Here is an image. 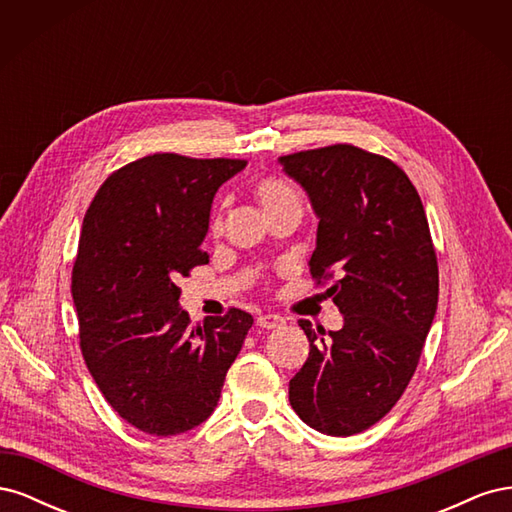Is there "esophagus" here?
Instances as JSON below:
<instances>
[{"mask_svg":"<svg viewBox=\"0 0 512 512\" xmlns=\"http://www.w3.org/2000/svg\"><path fill=\"white\" fill-rule=\"evenodd\" d=\"M256 324L260 329H280V327H284V318L280 316V314H262V316H258V320H256Z\"/></svg>","mask_w":512,"mask_h":512,"instance_id":"1","label":"esophagus"}]
</instances>
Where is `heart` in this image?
<instances>
[{
  "label": "heart",
  "mask_w": 512,
  "mask_h": 512,
  "mask_svg": "<svg viewBox=\"0 0 512 512\" xmlns=\"http://www.w3.org/2000/svg\"><path fill=\"white\" fill-rule=\"evenodd\" d=\"M256 196H258V200H260V205L265 207L267 215H269L271 211H277V209H282V207L290 205V203H299L297 192H294L286 181L277 179V177H265V179H260L258 185H256ZM220 224H222V222H220V215L215 213L213 228H220Z\"/></svg>",
  "instance_id": "obj_1"
}]
</instances>
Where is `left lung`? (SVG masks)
<instances>
[{"instance_id":"left-lung-1","label":"left lung","mask_w":512,"mask_h":512,"mask_svg":"<svg viewBox=\"0 0 512 512\" xmlns=\"http://www.w3.org/2000/svg\"><path fill=\"white\" fill-rule=\"evenodd\" d=\"M318 215L309 273L344 314L339 331L309 339L288 397L301 421L327 436L376 425L412 380L438 307V258L408 175L389 158L329 145L280 158Z\"/></svg>"}]
</instances>
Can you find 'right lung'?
<instances>
[{
    "label": "right lung",
    "mask_w": 512,
    "mask_h": 512,
    "mask_svg": "<svg viewBox=\"0 0 512 512\" xmlns=\"http://www.w3.org/2000/svg\"><path fill=\"white\" fill-rule=\"evenodd\" d=\"M245 164L153 153L115 170L85 213L72 267L83 359L113 410L149 436L207 421L254 324L230 307L192 327L177 286L209 262L213 196Z\"/></svg>",
    "instance_id": "obj_1"
}]
</instances>
